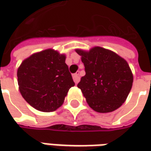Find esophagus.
Masks as SVG:
<instances>
[{
	"mask_svg": "<svg viewBox=\"0 0 151 151\" xmlns=\"http://www.w3.org/2000/svg\"><path fill=\"white\" fill-rule=\"evenodd\" d=\"M73 81H74V82H75L76 84H77V83H78V82L80 81V76H79V72L76 73H74V74L73 75Z\"/></svg>",
	"mask_w": 151,
	"mask_h": 151,
	"instance_id": "1",
	"label": "esophagus"
}]
</instances>
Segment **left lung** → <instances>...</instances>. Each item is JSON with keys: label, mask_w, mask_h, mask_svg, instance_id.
Instances as JSON below:
<instances>
[{"label": "left lung", "mask_w": 151, "mask_h": 151, "mask_svg": "<svg viewBox=\"0 0 151 151\" xmlns=\"http://www.w3.org/2000/svg\"><path fill=\"white\" fill-rule=\"evenodd\" d=\"M85 66L78 87L95 111H115L124 103L133 86V74L123 58L111 51L95 47L90 52L76 50Z\"/></svg>", "instance_id": "1"}]
</instances>
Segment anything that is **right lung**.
I'll return each mask as SVG.
<instances>
[{
  "mask_svg": "<svg viewBox=\"0 0 151 151\" xmlns=\"http://www.w3.org/2000/svg\"><path fill=\"white\" fill-rule=\"evenodd\" d=\"M17 76L25 100L45 112L60 107L69 89L75 85L65 56L52 49L33 54L23 60Z\"/></svg>",
  "mask_w": 151,
  "mask_h": 151,
  "instance_id": "add662e5",
  "label": "right lung"
}]
</instances>
